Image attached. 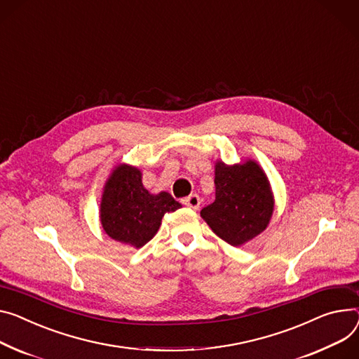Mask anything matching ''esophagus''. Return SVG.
Here are the masks:
<instances>
[{
  "instance_id": "esophagus-1",
  "label": "esophagus",
  "mask_w": 359,
  "mask_h": 359,
  "mask_svg": "<svg viewBox=\"0 0 359 359\" xmlns=\"http://www.w3.org/2000/svg\"><path fill=\"white\" fill-rule=\"evenodd\" d=\"M182 203H184L187 207H189V208H194V210H197V208H200L201 200H200V197H198L197 194H192V196H189V197L184 198V200H182Z\"/></svg>"
}]
</instances>
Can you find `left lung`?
I'll use <instances>...</instances> for the list:
<instances>
[{
	"label": "left lung",
	"mask_w": 359,
	"mask_h": 359,
	"mask_svg": "<svg viewBox=\"0 0 359 359\" xmlns=\"http://www.w3.org/2000/svg\"><path fill=\"white\" fill-rule=\"evenodd\" d=\"M215 200L201 210L211 230L231 245L259 236L273 212L269 181L255 161L227 167L215 163Z\"/></svg>",
	"instance_id": "left-lung-1"
}]
</instances>
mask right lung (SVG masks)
<instances>
[{
    "label": "right lung",
    "instance_id": "add662e5",
    "mask_svg": "<svg viewBox=\"0 0 359 359\" xmlns=\"http://www.w3.org/2000/svg\"><path fill=\"white\" fill-rule=\"evenodd\" d=\"M141 171L119 165L104 185L100 204L102 227L109 237L142 247L158 231L165 212L181 208L168 192L149 194Z\"/></svg>",
    "mask_w": 359,
    "mask_h": 359
}]
</instances>
